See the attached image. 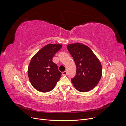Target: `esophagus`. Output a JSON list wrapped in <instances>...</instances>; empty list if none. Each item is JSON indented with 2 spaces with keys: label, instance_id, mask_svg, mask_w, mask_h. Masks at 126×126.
<instances>
[{
  "label": "esophagus",
  "instance_id": "34e87169",
  "mask_svg": "<svg viewBox=\"0 0 126 126\" xmlns=\"http://www.w3.org/2000/svg\"><path fill=\"white\" fill-rule=\"evenodd\" d=\"M62 74H63V76H66V75H67V72L66 71H64L63 72Z\"/></svg>",
  "mask_w": 126,
  "mask_h": 126
}]
</instances>
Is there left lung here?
<instances>
[{"label": "left lung", "mask_w": 126, "mask_h": 126, "mask_svg": "<svg viewBox=\"0 0 126 126\" xmlns=\"http://www.w3.org/2000/svg\"><path fill=\"white\" fill-rule=\"evenodd\" d=\"M67 49L76 65V75L71 79L75 88L80 92L93 89L99 82L102 66L99 60L87 46L80 43L69 44Z\"/></svg>", "instance_id": "1"}]
</instances>
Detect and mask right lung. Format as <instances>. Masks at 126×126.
<instances>
[{"mask_svg":"<svg viewBox=\"0 0 126 126\" xmlns=\"http://www.w3.org/2000/svg\"><path fill=\"white\" fill-rule=\"evenodd\" d=\"M60 44H48L42 48L32 58L28 68L29 80L34 88L42 93L52 90L62 73L53 63L56 53L62 48Z\"/></svg>","mask_w":126,"mask_h":126,"instance_id":"1","label":"right lung"}]
</instances>
